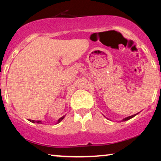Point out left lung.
I'll return each instance as SVG.
<instances>
[{
	"instance_id": "8db88e82",
	"label": "left lung",
	"mask_w": 161,
	"mask_h": 161,
	"mask_svg": "<svg viewBox=\"0 0 161 161\" xmlns=\"http://www.w3.org/2000/svg\"><path fill=\"white\" fill-rule=\"evenodd\" d=\"M136 114H134V115H132V116H128V117H127V118H125V119H123L122 121H126V120H129L130 119H131V118H133V117H134V116H135Z\"/></svg>"
}]
</instances>
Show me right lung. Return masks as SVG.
Masks as SVG:
<instances>
[{"instance_id":"right-lung-1","label":"right lung","mask_w":161,"mask_h":161,"mask_svg":"<svg viewBox=\"0 0 161 161\" xmlns=\"http://www.w3.org/2000/svg\"><path fill=\"white\" fill-rule=\"evenodd\" d=\"M64 116H62V117H61L60 119H59L58 121V123L60 122L64 118ZM29 121H30V122H34H34H36V123H39V124H41V123H42V122H41V121H34V120H31V119H29Z\"/></svg>"}]
</instances>
